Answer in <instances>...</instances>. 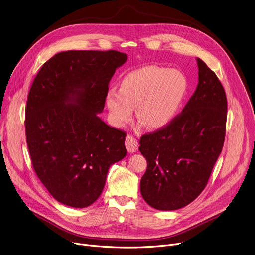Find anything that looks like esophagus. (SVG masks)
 <instances>
[{
    "label": "esophagus",
    "mask_w": 255,
    "mask_h": 255,
    "mask_svg": "<svg viewBox=\"0 0 255 255\" xmlns=\"http://www.w3.org/2000/svg\"><path fill=\"white\" fill-rule=\"evenodd\" d=\"M125 145H126V148L127 151L130 153H133L135 151H137L138 149V141L136 138H134L131 135H128L126 137V141H125Z\"/></svg>",
    "instance_id": "1"
}]
</instances>
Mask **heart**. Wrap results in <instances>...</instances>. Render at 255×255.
I'll return each instance as SVG.
<instances>
[{
    "instance_id": "b5f03b06",
    "label": "heart",
    "mask_w": 255,
    "mask_h": 255,
    "mask_svg": "<svg viewBox=\"0 0 255 255\" xmlns=\"http://www.w3.org/2000/svg\"><path fill=\"white\" fill-rule=\"evenodd\" d=\"M190 84L183 71L147 65L130 71L120 85L106 94L105 102L113 123L124 127L134 117L152 130L170 125L179 115L189 95Z\"/></svg>"
}]
</instances>
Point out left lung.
Returning <instances> with one entry per match:
<instances>
[{
	"label": "left lung",
	"mask_w": 255,
	"mask_h": 255,
	"mask_svg": "<svg viewBox=\"0 0 255 255\" xmlns=\"http://www.w3.org/2000/svg\"><path fill=\"white\" fill-rule=\"evenodd\" d=\"M199 83L177 118L143 135L139 150L147 160L140 192L149 206L172 211L205 189L225 139L227 99L215 72L197 58Z\"/></svg>",
	"instance_id": "1"
}]
</instances>
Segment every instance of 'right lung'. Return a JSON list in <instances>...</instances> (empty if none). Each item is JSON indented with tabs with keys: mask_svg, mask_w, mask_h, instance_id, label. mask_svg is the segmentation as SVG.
Instances as JSON below:
<instances>
[{
	"mask_svg": "<svg viewBox=\"0 0 255 255\" xmlns=\"http://www.w3.org/2000/svg\"><path fill=\"white\" fill-rule=\"evenodd\" d=\"M127 54L68 50L46 61L30 89L25 113L34 170L59 203L86 208L103 192L109 168L126 156V133L108 126L109 82Z\"/></svg>",
	"mask_w": 255,
	"mask_h": 255,
	"instance_id": "obj_1",
	"label": "right lung"
}]
</instances>
